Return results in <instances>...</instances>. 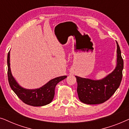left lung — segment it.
I'll list each match as a JSON object with an SVG mask.
<instances>
[{
    "label": "left lung",
    "mask_w": 129,
    "mask_h": 129,
    "mask_svg": "<svg viewBox=\"0 0 129 129\" xmlns=\"http://www.w3.org/2000/svg\"><path fill=\"white\" fill-rule=\"evenodd\" d=\"M117 43V64L112 73L101 80H91L76 76L79 99L83 103L97 105L110 99L120 84L123 76V60Z\"/></svg>",
    "instance_id": "left-lung-1"
}]
</instances>
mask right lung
<instances>
[{"instance_id":"obj_1","label":"right lung","mask_w":129,"mask_h":129,"mask_svg":"<svg viewBox=\"0 0 129 129\" xmlns=\"http://www.w3.org/2000/svg\"><path fill=\"white\" fill-rule=\"evenodd\" d=\"M7 62L8 81L10 87L23 102L32 106H43L51 103L54 96L56 86L67 77L66 76L56 77L39 89H26L21 87L12 75L10 67V52L8 53Z\"/></svg>"}]
</instances>
